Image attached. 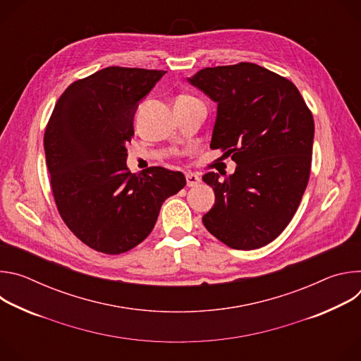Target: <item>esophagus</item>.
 <instances>
[{
    "label": "esophagus",
    "mask_w": 361,
    "mask_h": 361,
    "mask_svg": "<svg viewBox=\"0 0 361 361\" xmlns=\"http://www.w3.org/2000/svg\"><path fill=\"white\" fill-rule=\"evenodd\" d=\"M185 180H187V185L188 187H194L197 184H200V177L194 173H187L185 174Z\"/></svg>",
    "instance_id": "esophagus-1"
}]
</instances>
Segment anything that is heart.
Segmentation results:
<instances>
[{"label": "heart", "mask_w": 361, "mask_h": 361, "mask_svg": "<svg viewBox=\"0 0 361 361\" xmlns=\"http://www.w3.org/2000/svg\"><path fill=\"white\" fill-rule=\"evenodd\" d=\"M183 98H184V97H183Z\"/></svg>", "instance_id": "b5f03b06"}]
</instances>
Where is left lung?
Segmentation results:
<instances>
[{
	"mask_svg": "<svg viewBox=\"0 0 361 361\" xmlns=\"http://www.w3.org/2000/svg\"><path fill=\"white\" fill-rule=\"evenodd\" d=\"M188 82L217 102L213 149L237 167L202 176L216 195L202 223L235 250L260 248L288 226L310 177L314 120L287 78L252 63L204 68Z\"/></svg>",
	"mask_w": 361,
	"mask_h": 361,
	"instance_id": "obj_1",
	"label": "left lung"
}]
</instances>
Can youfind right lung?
Masks as SVG:
<instances>
[{"label":"right lung","instance_id":"1","mask_svg":"<svg viewBox=\"0 0 361 361\" xmlns=\"http://www.w3.org/2000/svg\"><path fill=\"white\" fill-rule=\"evenodd\" d=\"M166 74L107 67L73 82L59 98L44 149L59 213L84 244L104 254L138 245L163 202L185 185L180 171L127 169L138 102Z\"/></svg>","mask_w":361,"mask_h":361}]
</instances>
